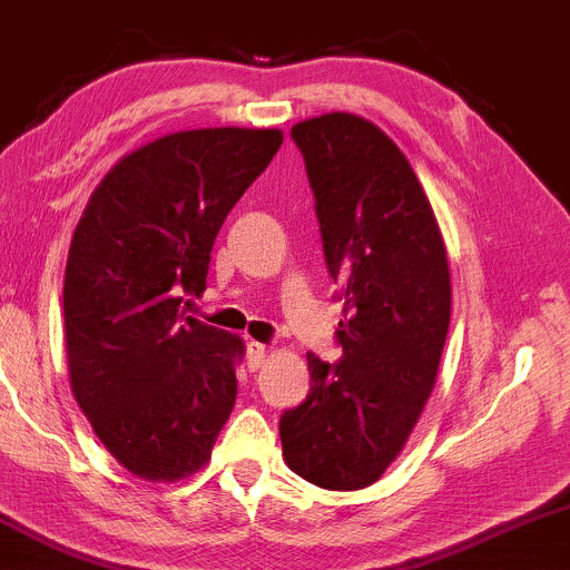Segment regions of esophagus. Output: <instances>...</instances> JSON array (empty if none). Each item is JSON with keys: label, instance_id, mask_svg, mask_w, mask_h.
I'll return each instance as SVG.
<instances>
[{"label": "esophagus", "instance_id": "obj_1", "mask_svg": "<svg viewBox=\"0 0 570 570\" xmlns=\"http://www.w3.org/2000/svg\"><path fill=\"white\" fill-rule=\"evenodd\" d=\"M265 358H267V347L263 342H249V345H246V366H249L252 372L263 366Z\"/></svg>", "mask_w": 570, "mask_h": 570}]
</instances>
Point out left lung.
Wrapping results in <instances>:
<instances>
[{"label": "left lung", "mask_w": 570, "mask_h": 570, "mask_svg": "<svg viewBox=\"0 0 570 570\" xmlns=\"http://www.w3.org/2000/svg\"><path fill=\"white\" fill-rule=\"evenodd\" d=\"M328 276L345 303L337 363L307 353L311 393L281 414L286 464L328 491L380 481L433 393L451 278L433 207L390 137L353 114L292 127Z\"/></svg>", "instance_id": "1"}]
</instances>
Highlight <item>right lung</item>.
Returning <instances> with one entry per match:
<instances>
[{
    "label": "right lung",
    "mask_w": 570,
    "mask_h": 570,
    "mask_svg": "<svg viewBox=\"0 0 570 570\" xmlns=\"http://www.w3.org/2000/svg\"><path fill=\"white\" fill-rule=\"evenodd\" d=\"M281 142L278 129L238 127L159 137L102 177L73 230L63 284L71 387L137 478L196 472L230 416L244 342L185 315L183 297L207 289L217 233Z\"/></svg>",
    "instance_id": "obj_1"
}]
</instances>
